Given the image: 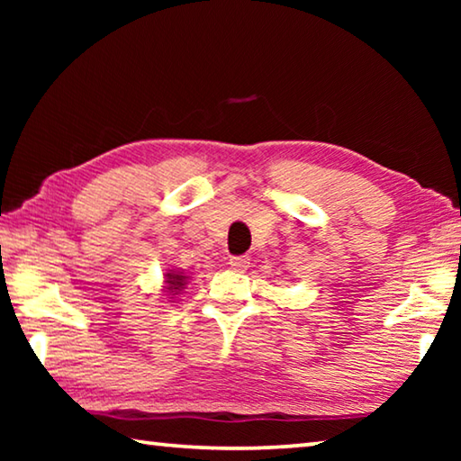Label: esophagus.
I'll list each match as a JSON object with an SVG mask.
<instances>
[{
  "label": "esophagus",
  "instance_id": "obj_1",
  "mask_svg": "<svg viewBox=\"0 0 461 461\" xmlns=\"http://www.w3.org/2000/svg\"><path fill=\"white\" fill-rule=\"evenodd\" d=\"M230 267L233 270H246L249 267V258H248V256H231Z\"/></svg>",
  "mask_w": 461,
  "mask_h": 461
}]
</instances>
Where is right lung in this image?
<instances>
[{
	"label": "right lung",
	"mask_w": 461,
	"mask_h": 461,
	"mask_svg": "<svg viewBox=\"0 0 461 461\" xmlns=\"http://www.w3.org/2000/svg\"><path fill=\"white\" fill-rule=\"evenodd\" d=\"M185 280H186V276H183L181 275V272H168V275H167V288H168V293H173V294H176L178 291H181V288L186 285L185 283Z\"/></svg>",
	"instance_id": "add662e5"
}]
</instances>
